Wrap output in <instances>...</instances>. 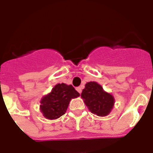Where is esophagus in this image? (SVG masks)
<instances>
[{
	"label": "esophagus",
	"mask_w": 153,
	"mask_h": 153,
	"mask_svg": "<svg viewBox=\"0 0 153 153\" xmlns=\"http://www.w3.org/2000/svg\"><path fill=\"white\" fill-rule=\"evenodd\" d=\"M76 90H77L78 93H79V94H80L81 92H82V88H81V87H79H79H76Z\"/></svg>",
	"instance_id": "34e87169"
}]
</instances>
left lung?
Here are the masks:
<instances>
[{
  "label": "left lung",
  "instance_id": "left-lung-1",
  "mask_svg": "<svg viewBox=\"0 0 153 153\" xmlns=\"http://www.w3.org/2000/svg\"><path fill=\"white\" fill-rule=\"evenodd\" d=\"M81 98L89 110L98 117L109 115L114 106L113 96L105 91L102 86L95 81L86 83L81 93Z\"/></svg>",
  "mask_w": 153,
  "mask_h": 153
}]
</instances>
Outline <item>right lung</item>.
<instances>
[{
  "instance_id": "right-lung-1",
  "label": "right lung",
  "mask_w": 153,
  "mask_h": 153,
  "mask_svg": "<svg viewBox=\"0 0 153 153\" xmlns=\"http://www.w3.org/2000/svg\"><path fill=\"white\" fill-rule=\"evenodd\" d=\"M79 97V93L72 85L57 83L51 93L40 100V110L47 120H56L65 114L72 99Z\"/></svg>"
}]
</instances>
